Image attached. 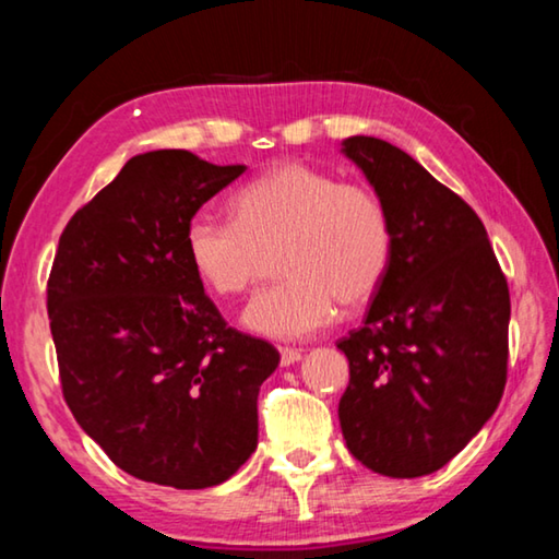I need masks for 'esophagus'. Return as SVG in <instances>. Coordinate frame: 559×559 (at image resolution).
Listing matches in <instances>:
<instances>
[{"label":"esophagus","mask_w":559,"mask_h":559,"mask_svg":"<svg viewBox=\"0 0 559 559\" xmlns=\"http://www.w3.org/2000/svg\"><path fill=\"white\" fill-rule=\"evenodd\" d=\"M300 357H302L300 349H293V347H281V365H283V367H290V365L300 362Z\"/></svg>","instance_id":"1"}]
</instances>
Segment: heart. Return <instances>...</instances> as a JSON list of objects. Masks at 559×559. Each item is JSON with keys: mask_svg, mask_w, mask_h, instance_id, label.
Segmentation results:
<instances>
[{"mask_svg": "<svg viewBox=\"0 0 559 559\" xmlns=\"http://www.w3.org/2000/svg\"><path fill=\"white\" fill-rule=\"evenodd\" d=\"M231 219L194 214L185 249L197 276L216 296L249 290L278 251L286 281L259 290L241 323L271 340H302L323 330L343 306L370 300L390 271L392 219L362 185L286 159L253 177L231 197Z\"/></svg>", "mask_w": 559, "mask_h": 559, "instance_id": "obj_1", "label": "heart"}]
</instances>
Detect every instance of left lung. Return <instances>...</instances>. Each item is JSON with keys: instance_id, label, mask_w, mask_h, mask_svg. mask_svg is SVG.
<instances>
[{"instance_id": "left-lung-1", "label": "left lung", "mask_w": 559, "mask_h": 559, "mask_svg": "<svg viewBox=\"0 0 559 559\" xmlns=\"http://www.w3.org/2000/svg\"><path fill=\"white\" fill-rule=\"evenodd\" d=\"M392 219L390 271L365 325L337 343V416L353 456L390 478L439 471L498 409L510 293L478 214L414 157L353 135L340 150Z\"/></svg>"}]
</instances>
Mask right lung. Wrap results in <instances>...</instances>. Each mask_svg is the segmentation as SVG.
<instances>
[{"label":"right lung","mask_w":559,"mask_h":559,"mask_svg":"<svg viewBox=\"0 0 559 559\" xmlns=\"http://www.w3.org/2000/svg\"><path fill=\"white\" fill-rule=\"evenodd\" d=\"M246 165L187 150L135 155L71 216L49 276L63 400L130 476L197 490L231 478L259 441V390L278 349L224 323L185 226Z\"/></svg>","instance_id":"add662e5"}]
</instances>
